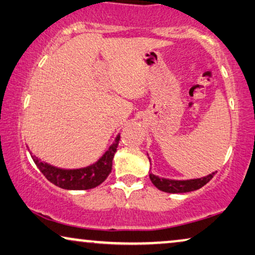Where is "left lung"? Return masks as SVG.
I'll return each instance as SVG.
<instances>
[{
	"label": "left lung",
	"instance_id": "8db88e82",
	"mask_svg": "<svg viewBox=\"0 0 255 255\" xmlns=\"http://www.w3.org/2000/svg\"><path fill=\"white\" fill-rule=\"evenodd\" d=\"M150 160V158H149ZM215 172L207 175V177L199 179H189V180H172V179L159 178L157 175L150 173V180L156 186L159 191L166 193H187L192 191H196L201 187H203L207 182H209L213 179Z\"/></svg>",
	"mask_w": 255,
	"mask_h": 255
}]
</instances>
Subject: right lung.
I'll list each match as a JSON object with an SVG mask.
<instances>
[{"instance_id": "add662e5", "label": "right lung", "mask_w": 255, "mask_h": 255, "mask_svg": "<svg viewBox=\"0 0 255 255\" xmlns=\"http://www.w3.org/2000/svg\"><path fill=\"white\" fill-rule=\"evenodd\" d=\"M119 141L120 134L117 136L113 144L107 149V151L95 164L89 165L87 167L73 168V170L53 166L51 164L42 162L38 157L32 155V152L30 153L37 167L52 184L60 188L82 191V189H91L97 187L109 177L111 171H112L113 157L114 153L117 152Z\"/></svg>"}]
</instances>
